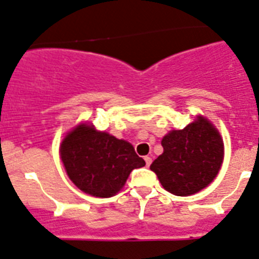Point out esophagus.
<instances>
[{"instance_id": "34e87169", "label": "esophagus", "mask_w": 259, "mask_h": 259, "mask_svg": "<svg viewBox=\"0 0 259 259\" xmlns=\"http://www.w3.org/2000/svg\"><path fill=\"white\" fill-rule=\"evenodd\" d=\"M145 161H146V165H150V164H151V161H152V159L150 156H145Z\"/></svg>"}]
</instances>
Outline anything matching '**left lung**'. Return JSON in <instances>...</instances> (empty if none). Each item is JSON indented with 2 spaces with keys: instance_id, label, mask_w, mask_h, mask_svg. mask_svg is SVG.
<instances>
[{
  "instance_id": "left-lung-1",
  "label": "left lung",
  "mask_w": 259,
  "mask_h": 259,
  "mask_svg": "<svg viewBox=\"0 0 259 259\" xmlns=\"http://www.w3.org/2000/svg\"><path fill=\"white\" fill-rule=\"evenodd\" d=\"M163 154L150 169L167 192L180 197L195 194L208 185L223 163L224 146L218 130L199 117L184 130H173L161 141Z\"/></svg>"
}]
</instances>
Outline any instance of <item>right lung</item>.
Instances as JSON below:
<instances>
[{"label":"right lung","mask_w":259,"mask_h":259,"mask_svg":"<svg viewBox=\"0 0 259 259\" xmlns=\"http://www.w3.org/2000/svg\"><path fill=\"white\" fill-rule=\"evenodd\" d=\"M60 152L67 176L82 192L94 197L114 195L130 172L146 164L129 142L86 125L67 134Z\"/></svg>","instance_id":"add662e5"}]
</instances>
